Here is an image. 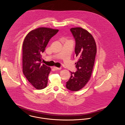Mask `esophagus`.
I'll return each mask as SVG.
<instances>
[{"mask_svg":"<svg viewBox=\"0 0 125 125\" xmlns=\"http://www.w3.org/2000/svg\"><path fill=\"white\" fill-rule=\"evenodd\" d=\"M53 68L55 69V70H60L61 69V67H56V66H54Z\"/></svg>","mask_w":125,"mask_h":125,"instance_id":"34e87169","label":"esophagus"}]
</instances>
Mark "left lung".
I'll use <instances>...</instances> for the list:
<instances>
[{"label":"left lung","instance_id":"obj_1","mask_svg":"<svg viewBox=\"0 0 125 125\" xmlns=\"http://www.w3.org/2000/svg\"><path fill=\"white\" fill-rule=\"evenodd\" d=\"M75 40V54L78 59L75 63L77 71L71 72L66 87L72 91H78L88 83L92 75L94 64L97 47L92 35L81 27L70 29Z\"/></svg>","mask_w":125,"mask_h":125}]
</instances>
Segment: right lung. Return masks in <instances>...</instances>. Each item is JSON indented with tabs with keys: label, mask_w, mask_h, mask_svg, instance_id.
<instances>
[{
	"label": "right lung",
	"mask_w": 125,
	"mask_h": 125,
	"mask_svg": "<svg viewBox=\"0 0 125 125\" xmlns=\"http://www.w3.org/2000/svg\"><path fill=\"white\" fill-rule=\"evenodd\" d=\"M59 30L39 27L30 31L22 43V72L30 83L38 90L47 87L51 68L42 64V53Z\"/></svg>",
	"instance_id": "1"
}]
</instances>
